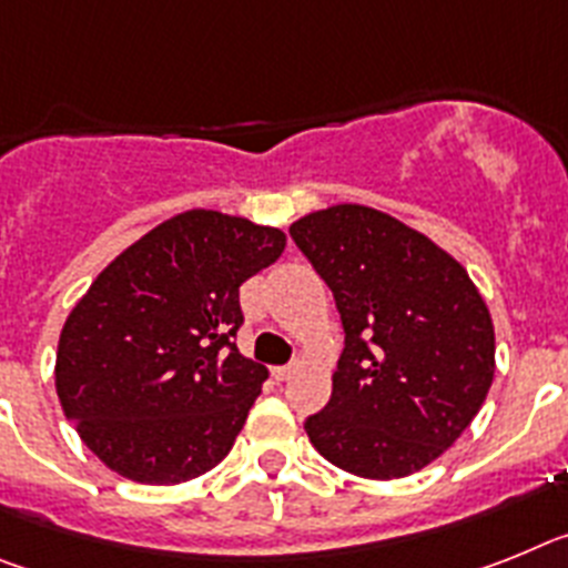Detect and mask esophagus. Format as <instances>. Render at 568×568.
Masks as SVG:
<instances>
[{"instance_id":"34e87169","label":"esophagus","mask_w":568,"mask_h":568,"mask_svg":"<svg viewBox=\"0 0 568 568\" xmlns=\"http://www.w3.org/2000/svg\"><path fill=\"white\" fill-rule=\"evenodd\" d=\"M297 363H291V366H280V368H274V377L277 379H291L294 377V374H297Z\"/></svg>"}]
</instances>
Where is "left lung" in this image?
<instances>
[{"label": "left lung", "mask_w": 568, "mask_h": 568, "mask_svg": "<svg viewBox=\"0 0 568 568\" xmlns=\"http://www.w3.org/2000/svg\"><path fill=\"white\" fill-rule=\"evenodd\" d=\"M288 234L332 288L345 328L332 400L305 420L308 440L366 480L420 471L489 394V305L448 251L368 205L314 211Z\"/></svg>", "instance_id": "left-lung-1"}]
</instances>
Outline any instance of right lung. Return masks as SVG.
<instances>
[{"label":"right lung","instance_id":"add662e5","mask_svg":"<svg viewBox=\"0 0 568 568\" xmlns=\"http://www.w3.org/2000/svg\"><path fill=\"white\" fill-rule=\"evenodd\" d=\"M285 234L191 209L128 245L68 314L57 394L111 471L176 486L223 460L268 368L236 352L240 285L277 263Z\"/></svg>","mask_w":568,"mask_h":568}]
</instances>
